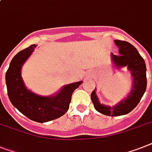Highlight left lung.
Segmentation results:
<instances>
[{
  "instance_id": "1",
  "label": "left lung",
  "mask_w": 152,
  "mask_h": 152,
  "mask_svg": "<svg viewBox=\"0 0 152 152\" xmlns=\"http://www.w3.org/2000/svg\"><path fill=\"white\" fill-rule=\"evenodd\" d=\"M115 43L119 47V55L112 54V60L116 67L127 66L134 77V86L131 92L125 100L114 106H106L100 104L96 95L95 89L91 93V100L97 112L108 116H119L128 114L140 102L147 87L146 65L137 50L129 42L115 40Z\"/></svg>"
}]
</instances>
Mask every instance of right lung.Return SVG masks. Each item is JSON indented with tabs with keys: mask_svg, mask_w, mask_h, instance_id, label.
I'll use <instances>...</instances> for the list:
<instances>
[{
	"mask_svg": "<svg viewBox=\"0 0 152 152\" xmlns=\"http://www.w3.org/2000/svg\"><path fill=\"white\" fill-rule=\"evenodd\" d=\"M36 47L32 44L15 55L6 72L5 80L12 104L29 119L45 123L62 116L69 110L72 93L82 81L66 85L53 97H41L27 90L21 77V69Z\"/></svg>",
	"mask_w": 152,
	"mask_h": 152,
	"instance_id": "1",
	"label": "right lung"
}]
</instances>
